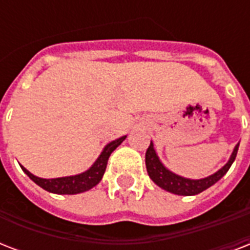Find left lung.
<instances>
[{"label": "left lung", "mask_w": 250, "mask_h": 250, "mask_svg": "<svg viewBox=\"0 0 250 250\" xmlns=\"http://www.w3.org/2000/svg\"><path fill=\"white\" fill-rule=\"evenodd\" d=\"M237 150H239V143L233 148V152L229 157V162L223 167H221L217 172L206 176L202 179H189L180 176L170 171L161 162L160 157L157 154L154 145L150 141L148 150L145 153V165H146V171H148L149 178L156 183L157 186L162 189L170 192V193L179 194V196H194V194L201 193L202 190L208 189L209 187L214 186L218 180H221L226 175V172L229 170L231 165L236 158Z\"/></svg>", "instance_id": "left-lung-1"}]
</instances>
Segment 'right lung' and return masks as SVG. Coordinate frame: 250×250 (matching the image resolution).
I'll list each match as a JSON object with an SVG mask.
<instances>
[{
    "label": "right lung",
    "instance_id": "obj_1",
    "mask_svg": "<svg viewBox=\"0 0 250 250\" xmlns=\"http://www.w3.org/2000/svg\"><path fill=\"white\" fill-rule=\"evenodd\" d=\"M127 136H122L117 140L111 141L109 144L105 145V148L102 149L101 154L94 161V164L86 171L78 175H71V176H63V178H54V179H44L39 178L36 175L31 174L25 167L21 165V170L28 175L29 179L35 182L42 189L48 190L50 193L56 194H78L83 193L86 190L92 189L98 183L101 182L102 176L105 174L106 165L109 161L110 154L125 141Z\"/></svg>",
    "mask_w": 250,
    "mask_h": 250
}]
</instances>
